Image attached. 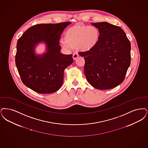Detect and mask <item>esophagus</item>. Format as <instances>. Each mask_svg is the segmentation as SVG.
I'll use <instances>...</instances> for the list:
<instances>
[{"label": "esophagus", "instance_id": "esophagus-1", "mask_svg": "<svg viewBox=\"0 0 148 148\" xmlns=\"http://www.w3.org/2000/svg\"><path fill=\"white\" fill-rule=\"evenodd\" d=\"M78 57V53H77V52H75V53L73 54L72 58H73V60H76Z\"/></svg>", "mask_w": 148, "mask_h": 148}]
</instances>
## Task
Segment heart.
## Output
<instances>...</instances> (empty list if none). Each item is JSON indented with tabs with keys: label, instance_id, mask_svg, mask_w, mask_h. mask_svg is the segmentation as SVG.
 <instances>
[{
	"label": "heart",
	"instance_id": "1",
	"mask_svg": "<svg viewBox=\"0 0 148 148\" xmlns=\"http://www.w3.org/2000/svg\"><path fill=\"white\" fill-rule=\"evenodd\" d=\"M99 38V31L95 26L75 25L66 31L64 39L61 40V44L67 49L78 47L81 50L86 51L96 46Z\"/></svg>",
	"mask_w": 148,
	"mask_h": 148
}]
</instances>
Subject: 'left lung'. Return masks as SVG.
Returning a JSON list of instances; mask_svg holds the SVG:
<instances>
[{"label": "left lung", "mask_w": 148, "mask_h": 148, "mask_svg": "<svg viewBox=\"0 0 148 148\" xmlns=\"http://www.w3.org/2000/svg\"><path fill=\"white\" fill-rule=\"evenodd\" d=\"M91 24L100 34L93 49L79 52L85 60V76L97 89L114 88L124 81L130 64V42L119 26L106 22Z\"/></svg>", "instance_id": "left-lung-1"}]
</instances>
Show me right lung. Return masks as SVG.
<instances>
[{"label": "right lung", "mask_w": 148, "mask_h": 148, "mask_svg": "<svg viewBox=\"0 0 148 148\" xmlns=\"http://www.w3.org/2000/svg\"><path fill=\"white\" fill-rule=\"evenodd\" d=\"M71 24H41L29 28L17 42L15 64L23 83L39 93L58 90L64 81V69L73 62L72 55L60 53V36ZM44 42L47 52L36 56L35 45Z\"/></svg>", "instance_id": "add662e5"}]
</instances>
